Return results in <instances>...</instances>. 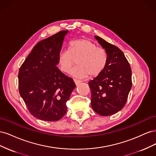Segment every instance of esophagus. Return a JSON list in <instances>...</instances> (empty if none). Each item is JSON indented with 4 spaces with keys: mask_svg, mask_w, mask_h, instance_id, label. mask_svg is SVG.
Returning <instances> with one entry per match:
<instances>
[{
    "mask_svg": "<svg viewBox=\"0 0 156 156\" xmlns=\"http://www.w3.org/2000/svg\"><path fill=\"white\" fill-rule=\"evenodd\" d=\"M73 81H74V83H75V84H76V85H78V84L81 83V81H80V80H78V79H73Z\"/></svg>",
    "mask_w": 156,
    "mask_h": 156,
    "instance_id": "obj_1",
    "label": "esophagus"
}]
</instances>
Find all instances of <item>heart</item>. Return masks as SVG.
Returning <instances> with one entry per match:
<instances>
[{"mask_svg":"<svg viewBox=\"0 0 156 156\" xmlns=\"http://www.w3.org/2000/svg\"><path fill=\"white\" fill-rule=\"evenodd\" d=\"M77 62L79 66L72 74L75 77L83 78L97 77L105 70L107 55L104 49L98 48L93 41L80 39L72 41L68 51H61L58 55L57 64L62 72L68 73Z\"/></svg>","mask_w":156,"mask_h":156,"instance_id":"b5f03b06","label":"heart"}]
</instances>
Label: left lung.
I'll return each instance as SVG.
<instances>
[{
    "mask_svg": "<svg viewBox=\"0 0 156 156\" xmlns=\"http://www.w3.org/2000/svg\"><path fill=\"white\" fill-rule=\"evenodd\" d=\"M107 55L105 70L89 81L91 105L101 116H109L123 108L131 88V69L123 52L115 45L96 36Z\"/></svg>",
    "mask_w": 156,
    "mask_h": 156,
    "instance_id": "obj_1",
    "label": "left lung"
}]
</instances>
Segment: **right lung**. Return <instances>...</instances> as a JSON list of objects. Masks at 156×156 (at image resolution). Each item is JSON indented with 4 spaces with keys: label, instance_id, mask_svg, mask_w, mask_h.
I'll list each match as a JSON object with an SVG mask.
<instances>
[{
    "label": "right lung",
    "instance_id": "add662e5",
    "mask_svg": "<svg viewBox=\"0 0 156 156\" xmlns=\"http://www.w3.org/2000/svg\"><path fill=\"white\" fill-rule=\"evenodd\" d=\"M62 30L40 41L19 70V91L36 119L57 121L67 111L66 101L75 88L73 80L56 66L64 36Z\"/></svg>",
    "mask_w": 156,
    "mask_h": 156
}]
</instances>
